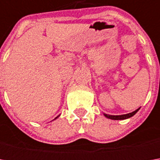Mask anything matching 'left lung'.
Masks as SVG:
<instances>
[{
  "label": "left lung",
  "instance_id": "1",
  "mask_svg": "<svg viewBox=\"0 0 160 160\" xmlns=\"http://www.w3.org/2000/svg\"><path fill=\"white\" fill-rule=\"evenodd\" d=\"M140 108L138 109H136L135 111H133L132 113H129V114H126V115H119V116H112V115H107V114H104V116L108 118H110V119H113V120H123V119H126V118H131L132 117L134 114H136V112L138 111Z\"/></svg>",
  "mask_w": 160,
  "mask_h": 160
}]
</instances>
